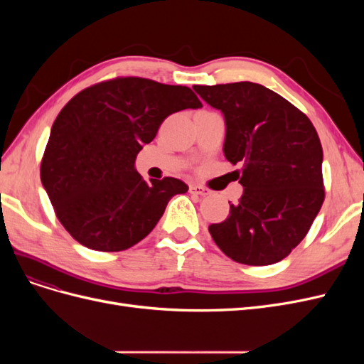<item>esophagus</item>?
Wrapping results in <instances>:
<instances>
[{
  "label": "esophagus",
  "instance_id": "obj_1",
  "mask_svg": "<svg viewBox=\"0 0 364 364\" xmlns=\"http://www.w3.org/2000/svg\"><path fill=\"white\" fill-rule=\"evenodd\" d=\"M190 193H191V194H196V196H202V197H205V196H209V194H211V191H209L208 188H205V186L196 185V183L190 185Z\"/></svg>",
  "mask_w": 364,
  "mask_h": 364
}]
</instances>
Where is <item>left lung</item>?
<instances>
[{
    "instance_id": "left-lung-1",
    "label": "left lung",
    "mask_w": 364,
    "mask_h": 364,
    "mask_svg": "<svg viewBox=\"0 0 364 364\" xmlns=\"http://www.w3.org/2000/svg\"><path fill=\"white\" fill-rule=\"evenodd\" d=\"M193 90L225 117L226 159L243 164V196L209 234L237 262L269 266L284 259L310 230L325 199L323 151L314 126L258 83Z\"/></svg>"
}]
</instances>
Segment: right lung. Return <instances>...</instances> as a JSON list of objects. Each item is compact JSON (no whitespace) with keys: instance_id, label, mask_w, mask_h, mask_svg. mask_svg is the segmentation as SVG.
Masks as SVG:
<instances>
[{"instance_id":"add662e5","label":"right lung","mask_w":364,"mask_h":364,"mask_svg":"<svg viewBox=\"0 0 364 364\" xmlns=\"http://www.w3.org/2000/svg\"><path fill=\"white\" fill-rule=\"evenodd\" d=\"M202 103L186 86L118 77L73 97L53 123L41 181L62 226L87 249L119 252L146 238L179 179L146 182L135 170L162 121Z\"/></svg>"}]
</instances>
